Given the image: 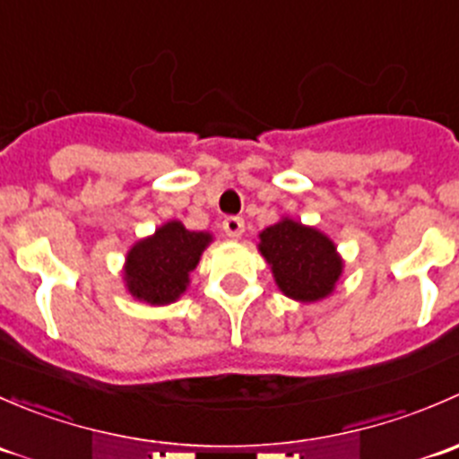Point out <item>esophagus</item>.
I'll return each instance as SVG.
<instances>
[{
    "label": "esophagus",
    "mask_w": 459,
    "mask_h": 459,
    "mask_svg": "<svg viewBox=\"0 0 459 459\" xmlns=\"http://www.w3.org/2000/svg\"><path fill=\"white\" fill-rule=\"evenodd\" d=\"M224 233L229 235V238L233 239H239L244 235V220L242 217H226L224 220Z\"/></svg>",
    "instance_id": "34e87169"
}]
</instances>
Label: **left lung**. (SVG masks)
I'll return each mask as SVG.
<instances>
[{
    "label": "left lung",
    "instance_id": "8db88e82",
    "mask_svg": "<svg viewBox=\"0 0 459 459\" xmlns=\"http://www.w3.org/2000/svg\"><path fill=\"white\" fill-rule=\"evenodd\" d=\"M257 251L266 259L277 289L302 304L326 299L335 290L344 259L326 233L293 217H281L259 233Z\"/></svg>",
    "mask_w": 459,
    "mask_h": 459
}]
</instances>
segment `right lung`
Returning <instances> with one entry per match:
<instances>
[{
  "mask_svg": "<svg viewBox=\"0 0 459 459\" xmlns=\"http://www.w3.org/2000/svg\"><path fill=\"white\" fill-rule=\"evenodd\" d=\"M211 242L212 233L188 230L179 220L157 226L155 233L128 248L122 268L124 286L137 302L151 307L178 302Z\"/></svg>",
  "mask_w": 459,
  "mask_h": 459,
  "instance_id": "1",
  "label": "right lung"
}]
</instances>
